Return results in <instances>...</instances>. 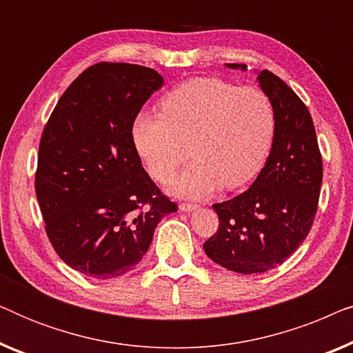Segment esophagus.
Here are the masks:
<instances>
[{
	"mask_svg": "<svg viewBox=\"0 0 353 353\" xmlns=\"http://www.w3.org/2000/svg\"><path fill=\"white\" fill-rule=\"evenodd\" d=\"M196 204H191V202H181L180 204V210H183V212H191V210H194L196 209Z\"/></svg>",
	"mask_w": 353,
	"mask_h": 353,
	"instance_id": "esophagus-1",
	"label": "esophagus"
}]
</instances>
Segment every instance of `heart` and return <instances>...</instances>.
<instances>
[{"label":"heart","instance_id":"b5f03b06","mask_svg":"<svg viewBox=\"0 0 353 353\" xmlns=\"http://www.w3.org/2000/svg\"><path fill=\"white\" fill-rule=\"evenodd\" d=\"M162 114L139 112L132 134L139 157L157 181L167 183L188 157L194 161L173 181L178 196L205 197L254 180L274 137V109L257 86L215 77L188 80L163 96Z\"/></svg>","mask_w":353,"mask_h":353}]
</instances>
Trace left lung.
<instances>
[{
    "label": "left lung",
    "instance_id": "obj_1",
    "mask_svg": "<svg viewBox=\"0 0 353 353\" xmlns=\"http://www.w3.org/2000/svg\"><path fill=\"white\" fill-rule=\"evenodd\" d=\"M243 69L244 64H226ZM274 109V137L257 180L243 194L214 204L219 230L204 243L209 259L231 272H268L291 257L310 233L323 181L312 115L272 72L257 77Z\"/></svg>",
    "mask_w": 353,
    "mask_h": 353
}]
</instances>
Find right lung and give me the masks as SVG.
I'll list each match as a JSON object with an SVG mask.
<instances>
[{"label":"right lung","instance_id":"obj_1","mask_svg":"<svg viewBox=\"0 0 353 353\" xmlns=\"http://www.w3.org/2000/svg\"><path fill=\"white\" fill-rule=\"evenodd\" d=\"M162 83L149 67L98 62L72 81L43 130L35 192L48 239L90 278L133 270L159 221L178 210L143 168L132 134Z\"/></svg>","mask_w":353,"mask_h":353}]
</instances>
